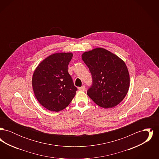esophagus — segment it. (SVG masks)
Returning a JSON list of instances; mask_svg holds the SVG:
<instances>
[{
    "instance_id": "34e87169",
    "label": "esophagus",
    "mask_w": 159,
    "mask_h": 159,
    "mask_svg": "<svg viewBox=\"0 0 159 159\" xmlns=\"http://www.w3.org/2000/svg\"><path fill=\"white\" fill-rule=\"evenodd\" d=\"M79 89L80 91H84L85 90V86H81V87H79Z\"/></svg>"
}]
</instances>
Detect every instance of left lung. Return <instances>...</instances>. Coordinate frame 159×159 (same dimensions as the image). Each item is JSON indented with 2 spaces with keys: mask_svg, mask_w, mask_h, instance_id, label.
Segmentation results:
<instances>
[{
  "mask_svg": "<svg viewBox=\"0 0 159 159\" xmlns=\"http://www.w3.org/2000/svg\"><path fill=\"white\" fill-rule=\"evenodd\" d=\"M82 60L88 67L92 84L87 94L98 106L113 108L126 97L130 85L128 70L118 56L101 48L85 52Z\"/></svg>",
  "mask_w": 159,
  "mask_h": 159,
  "instance_id": "left-lung-1",
  "label": "left lung"
}]
</instances>
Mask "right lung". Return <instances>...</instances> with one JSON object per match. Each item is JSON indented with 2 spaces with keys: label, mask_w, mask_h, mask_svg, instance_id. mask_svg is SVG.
Wrapping results in <instances>:
<instances>
[{
  "label": "right lung",
  "mask_w": 159,
  "mask_h": 159,
  "mask_svg": "<svg viewBox=\"0 0 159 159\" xmlns=\"http://www.w3.org/2000/svg\"><path fill=\"white\" fill-rule=\"evenodd\" d=\"M71 52L52 54L34 70L32 86L39 103L48 110L58 112L70 104L77 90L68 72Z\"/></svg>",
  "instance_id": "1"
}]
</instances>
